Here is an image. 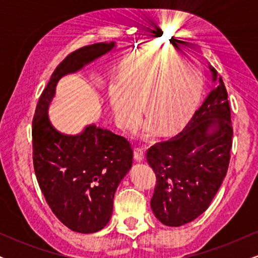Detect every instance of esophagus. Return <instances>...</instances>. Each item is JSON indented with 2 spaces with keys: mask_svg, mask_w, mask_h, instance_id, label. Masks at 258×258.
<instances>
[{
  "mask_svg": "<svg viewBox=\"0 0 258 258\" xmlns=\"http://www.w3.org/2000/svg\"><path fill=\"white\" fill-rule=\"evenodd\" d=\"M135 159L136 161H143L144 159V149L143 148H135Z\"/></svg>",
  "mask_w": 258,
  "mask_h": 258,
  "instance_id": "obj_1",
  "label": "esophagus"
}]
</instances>
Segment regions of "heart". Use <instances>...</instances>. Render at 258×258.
<instances>
[{"mask_svg":"<svg viewBox=\"0 0 258 258\" xmlns=\"http://www.w3.org/2000/svg\"><path fill=\"white\" fill-rule=\"evenodd\" d=\"M170 48L136 53L123 61L120 76H112L109 96L115 119L131 128L141 112L147 117L141 128L147 136L156 126L168 132L182 125L199 103L204 78L199 65Z\"/></svg>","mask_w":258,"mask_h":258,"instance_id":"heart-1","label":"heart"}]
</instances>
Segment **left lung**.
Returning a JSON list of instances; mask_svg holds the SVG:
<instances>
[{
  "mask_svg": "<svg viewBox=\"0 0 258 258\" xmlns=\"http://www.w3.org/2000/svg\"><path fill=\"white\" fill-rule=\"evenodd\" d=\"M210 69L216 86L183 131L147 152L156 176L150 206L168 227L183 226L206 211L229 166L233 126L228 93L221 76Z\"/></svg>",
  "mask_w": 258,
  "mask_h": 258,
  "instance_id": "obj_1",
  "label": "left lung"
}]
</instances>
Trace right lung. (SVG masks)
<instances>
[{
	"label": "right lung",
	"instance_id": "add662e5",
	"mask_svg": "<svg viewBox=\"0 0 258 258\" xmlns=\"http://www.w3.org/2000/svg\"><path fill=\"white\" fill-rule=\"evenodd\" d=\"M114 42L81 47L55 68L32 119V161L36 179L52 212L65 227L90 234L103 229L112 214L117 185L132 166L133 150L125 137L96 125L81 135L58 132L48 105L59 79L111 51Z\"/></svg>",
	"mask_w": 258,
	"mask_h": 258
}]
</instances>
